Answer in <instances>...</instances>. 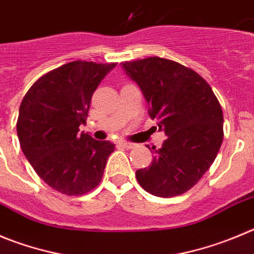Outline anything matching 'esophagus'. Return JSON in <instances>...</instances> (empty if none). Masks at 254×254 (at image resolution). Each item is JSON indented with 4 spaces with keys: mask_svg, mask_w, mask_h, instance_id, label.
<instances>
[{
    "mask_svg": "<svg viewBox=\"0 0 254 254\" xmlns=\"http://www.w3.org/2000/svg\"><path fill=\"white\" fill-rule=\"evenodd\" d=\"M119 145H122L123 148H127V149H132L135 146V144L129 143V141H120Z\"/></svg>",
    "mask_w": 254,
    "mask_h": 254,
    "instance_id": "34e87169",
    "label": "esophagus"
}]
</instances>
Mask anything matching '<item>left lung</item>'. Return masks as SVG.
I'll return each mask as SVG.
<instances>
[{"label": "left lung", "mask_w": 254, "mask_h": 254, "mask_svg": "<svg viewBox=\"0 0 254 254\" xmlns=\"http://www.w3.org/2000/svg\"><path fill=\"white\" fill-rule=\"evenodd\" d=\"M122 67L140 87L149 116L167 135L162 148L150 150L151 164L136 170V179L153 195H181L198 183L222 145L219 101L200 75L175 61L154 56L125 61Z\"/></svg>", "instance_id": "left-lung-1"}]
</instances>
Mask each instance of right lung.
Here are the masks:
<instances>
[{
  "instance_id": "obj_1",
  "label": "right lung",
  "mask_w": 254,
  "mask_h": 254,
  "mask_svg": "<svg viewBox=\"0 0 254 254\" xmlns=\"http://www.w3.org/2000/svg\"><path fill=\"white\" fill-rule=\"evenodd\" d=\"M116 66L72 61L45 73L20 105L21 149L42 181L66 195H82L99 186L115 145L79 135L92 94Z\"/></svg>"
}]
</instances>
